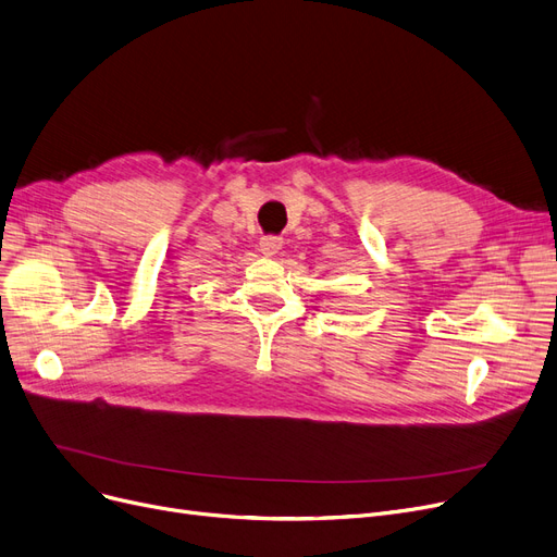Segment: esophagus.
Segmentation results:
<instances>
[{
    "label": "esophagus",
    "mask_w": 557,
    "mask_h": 557,
    "mask_svg": "<svg viewBox=\"0 0 557 557\" xmlns=\"http://www.w3.org/2000/svg\"><path fill=\"white\" fill-rule=\"evenodd\" d=\"M282 244H284L282 236H263L259 240V248H261L263 255L271 257V255H277L282 250Z\"/></svg>",
    "instance_id": "34e87169"
}]
</instances>
